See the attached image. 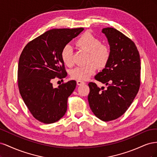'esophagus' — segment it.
Instances as JSON below:
<instances>
[{
	"label": "esophagus",
	"mask_w": 157,
	"mask_h": 157,
	"mask_svg": "<svg viewBox=\"0 0 157 157\" xmlns=\"http://www.w3.org/2000/svg\"><path fill=\"white\" fill-rule=\"evenodd\" d=\"M77 84L78 85H82V84H85V82H83V81H81V80H77Z\"/></svg>",
	"instance_id": "esophagus-1"
}]
</instances>
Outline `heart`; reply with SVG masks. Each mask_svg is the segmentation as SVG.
I'll return each mask as SVG.
<instances>
[{
	"label": "heart",
	"instance_id": "1",
	"mask_svg": "<svg viewBox=\"0 0 157 157\" xmlns=\"http://www.w3.org/2000/svg\"><path fill=\"white\" fill-rule=\"evenodd\" d=\"M76 45L82 50L88 52L87 62L85 66L77 67L71 71V77L77 80H87L99 68L105 67L111 58L109 47L101 44V41L90 33L86 32L76 41ZM61 58L63 63L71 67L73 65V52L71 46L65 45L61 52Z\"/></svg>",
	"mask_w": 157,
	"mask_h": 157
}]
</instances>
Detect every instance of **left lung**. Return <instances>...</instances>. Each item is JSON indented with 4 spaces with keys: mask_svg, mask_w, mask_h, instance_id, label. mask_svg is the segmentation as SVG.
Segmentation results:
<instances>
[{
    "mask_svg": "<svg viewBox=\"0 0 157 157\" xmlns=\"http://www.w3.org/2000/svg\"><path fill=\"white\" fill-rule=\"evenodd\" d=\"M107 38L111 58L95 79L105 84L107 89L89 82L88 96L92 111L99 119L107 122L118 118L129 108L139 91L141 62L134 42L112 27L102 29Z\"/></svg>",
    "mask_w": 157,
    "mask_h": 157,
    "instance_id": "8db88e82",
    "label": "left lung"
}]
</instances>
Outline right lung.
<instances>
[{
  "instance_id": "right-lung-1",
  "label": "right lung",
  "mask_w": 157,
  "mask_h": 157,
  "mask_svg": "<svg viewBox=\"0 0 157 157\" xmlns=\"http://www.w3.org/2000/svg\"><path fill=\"white\" fill-rule=\"evenodd\" d=\"M83 30H49L30 41L21 52L17 70L20 93L32 115L44 124L57 122L67 111V99L77 82L70 80L54 88L51 81L67 77L61 50Z\"/></svg>"
}]
</instances>
